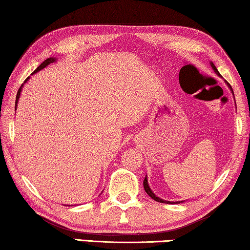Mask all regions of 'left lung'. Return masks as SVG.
<instances>
[{
	"instance_id": "obj_1",
	"label": "left lung",
	"mask_w": 250,
	"mask_h": 250,
	"mask_svg": "<svg viewBox=\"0 0 250 250\" xmlns=\"http://www.w3.org/2000/svg\"><path fill=\"white\" fill-rule=\"evenodd\" d=\"M210 66H211V69L215 71V73L218 75V77H220V78H223L221 77V74L218 72V70H217V68L215 66V64H213V63L210 61ZM226 82V81H225ZM227 83V85H228V88L230 89V91H231V93L233 94V91H232V89H231V86H230V84H229L228 82H226ZM144 188H145V191L148 193V195L152 198L153 200H156V201H158V203H164V204H180V203H184V201H167V200H164V199H161V198H159L158 196H156L154 195V192H152V190H151V188L149 187V185H148V178H146H146H145V180H144Z\"/></svg>"
}]
</instances>
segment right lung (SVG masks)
Here are the masks:
<instances>
[{
    "mask_svg": "<svg viewBox=\"0 0 250 250\" xmlns=\"http://www.w3.org/2000/svg\"><path fill=\"white\" fill-rule=\"evenodd\" d=\"M58 60V59L57 58H49V59H46V60L44 61V62H42L41 63V64H40L39 66H38V68L37 69H35L34 70V72L32 73V74H34V73H37V72H39V71L40 70H42V69H44L45 68V66H47V65H49V64H51V63H53V62H55V61H57ZM32 74H31V75H32ZM29 79H30V77L29 78H26V80L24 81V83L27 81V80H29ZM24 83H23V84L21 85V86H20V89H19V91H18V94H17V100H15V110H17V106H18V102H19V99H20V96H21V92H22V88H23V85H24Z\"/></svg>",
    "mask_w": 250,
    "mask_h": 250,
    "instance_id": "add662e5",
    "label": "right lung"
}]
</instances>
